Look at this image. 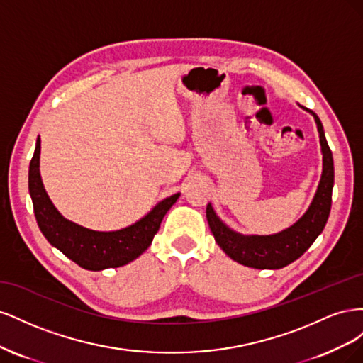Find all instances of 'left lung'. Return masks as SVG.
Masks as SVG:
<instances>
[{"mask_svg": "<svg viewBox=\"0 0 363 363\" xmlns=\"http://www.w3.org/2000/svg\"><path fill=\"white\" fill-rule=\"evenodd\" d=\"M300 107L315 118L323 152V174L309 208L298 221L274 235H242L224 224L215 213L212 204H207V223L218 245L230 259L244 267L256 269H280L289 265L303 256L304 251H307V248L315 242V239L321 235L328 215H330L335 183L333 156L328 148L320 118L309 108Z\"/></svg>", "mask_w": 363, "mask_h": 363, "instance_id": "left-lung-1", "label": "left lung"}]
</instances>
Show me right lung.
Returning <instances> with one entry per match:
<instances>
[{
    "instance_id": "obj_1",
    "label": "right lung",
    "mask_w": 363,
    "mask_h": 363,
    "mask_svg": "<svg viewBox=\"0 0 363 363\" xmlns=\"http://www.w3.org/2000/svg\"><path fill=\"white\" fill-rule=\"evenodd\" d=\"M39 160L40 138L38 136L28 169V191L40 232L52 247L60 250L79 267L89 271L124 267L138 259L151 245L163 216L180 196L177 192L162 200L145 216L125 228L96 232L69 221L54 207L43 188Z\"/></svg>"
}]
</instances>
